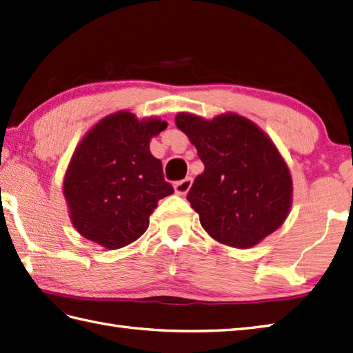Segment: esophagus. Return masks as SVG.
<instances>
[{
	"mask_svg": "<svg viewBox=\"0 0 353 353\" xmlns=\"http://www.w3.org/2000/svg\"><path fill=\"white\" fill-rule=\"evenodd\" d=\"M191 186H192V177H185L183 180H179V182L174 183V191L179 195H185L191 190Z\"/></svg>",
	"mask_w": 353,
	"mask_h": 353,
	"instance_id": "1",
	"label": "esophagus"
}]
</instances>
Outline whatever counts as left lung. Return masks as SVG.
<instances>
[{"instance_id": "8db88e82", "label": "left lung", "mask_w": 353, "mask_h": 353, "mask_svg": "<svg viewBox=\"0 0 353 353\" xmlns=\"http://www.w3.org/2000/svg\"><path fill=\"white\" fill-rule=\"evenodd\" d=\"M176 126L204 163L186 199L214 239L250 248L284 223L292 204L289 168L252 121L236 114L206 121L182 112Z\"/></svg>"}]
</instances>
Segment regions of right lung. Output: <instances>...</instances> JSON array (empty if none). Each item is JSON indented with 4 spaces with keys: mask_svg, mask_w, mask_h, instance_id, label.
Instances as JSON below:
<instances>
[{
    "mask_svg": "<svg viewBox=\"0 0 353 353\" xmlns=\"http://www.w3.org/2000/svg\"><path fill=\"white\" fill-rule=\"evenodd\" d=\"M165 121L117 112L90 130L64 177V196L79 234L108 250L126 247L147 227L158 201L174 190L149 150Z\"/></svg>",
    "mask_w": 353,
    "mask_h": 353,
    "instance_id": "obj_1",
    "label": "right lung"
}]
</instances>
